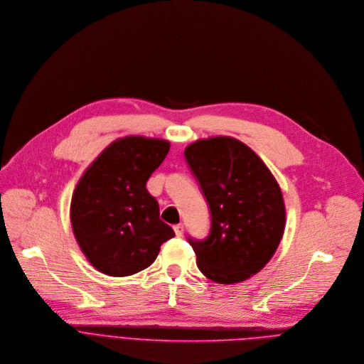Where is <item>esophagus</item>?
Segmentation results:
<instances>
[{
    "instance_id": "1",
    "label": "esophagus",
    "mask_w": 364,
    "mask_h": 364,
    "mask_svg": "<svg viewBox=\"0 0 364 364\" xmlns=\"http://www.w3.org/2000/svg\"><path fill=\"white\" fill-rule=\"evenodd\" d=\"M173 231L176 234V237H182L183 235V225L182 224H178L173 227Z\"/></svg>"
}]
</instances>
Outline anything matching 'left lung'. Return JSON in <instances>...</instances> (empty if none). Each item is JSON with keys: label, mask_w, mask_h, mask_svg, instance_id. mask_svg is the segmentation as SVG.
I'll return each instance as SVG.
<instances>
[{"label": "left lung", "mask_w": 364, "mask_h": 364, "mask_svg": "<svg viewBox=\"0 0 364 364\" xmlns=\"http://www.w3.org/2000/svg\"><path fill=\"white\" fill-rule=\"evenodd\" d=\"M210 209V232L189 238L199 271L220 284L259 272L277 251L285 228L281 188L262 159L231 136L199 139L185 149Z\"/></svg>", "instance_id": "1"}]
</instances>
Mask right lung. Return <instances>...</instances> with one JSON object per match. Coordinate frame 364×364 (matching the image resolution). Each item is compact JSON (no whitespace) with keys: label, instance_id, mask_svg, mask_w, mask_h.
Returning a JSON list of instances; mask_svg holds the SVG:
<instances>
[{"label":"right lung","instance_id":"obj_1","mask_svg":"<svg viewBox=\"0 0 364 364\" xmlns=\"http://www.w3.org/2000/svg\"><path fill=\"white\" fill-rule=\"evenodd\" d=\"M164 139L124 136L112 141L79 179L70 203L75 238L87 261L110 277L136 274L175 237L159 218L146 182L166 158Z\"/></svg>","mask_w":364,"mask_h":364}]
</instances>
